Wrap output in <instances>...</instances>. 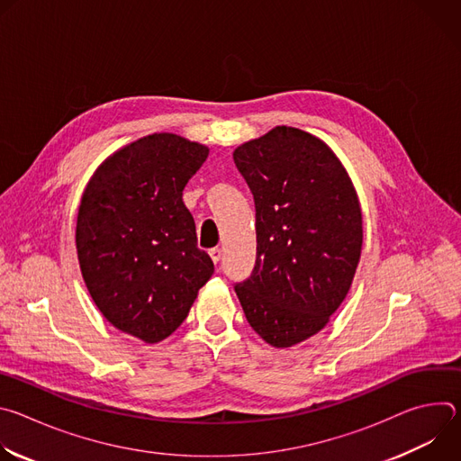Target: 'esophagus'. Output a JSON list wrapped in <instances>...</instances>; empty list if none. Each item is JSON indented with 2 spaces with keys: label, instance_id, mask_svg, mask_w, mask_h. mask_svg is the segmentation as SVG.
I'll list each match as a JSON object with an SVG mask.
<instances>
[{
  "label": "esophagus",
  "instance_id": "1",
  "mask_svg": "<svg viewBox=\"0 0 461 461\" xmlns=\"http://www.w3.org/2000/svg\"><path fill=\"white\" fill-rule=\"evenodd\" d=\"M210 257L213 258L215 265H219L221 258H222V249H221V248H212V249H210Z\"/></svg>",
  "mask_w": 461,
  "mask_h": 461
}]
</instances>
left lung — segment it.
<instances>
[{"mask_svg":"<svg viewBox=\"0 0 461 461\" xmlns=\"http://www.w3.org/2000/svg\"><path fill=\"white\" fill-rule=\"evenodd\" d=\"M255 201L257 258L235 285L253 330L277 348L326 326L345 301L363 244L352 180L317 137L277 125L233 151Z\"/></svg>","mask_w":461,"mask_h":461,"instance_id":"left-lung-1","label":"left lung"}]
</instances>
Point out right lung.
<instances>
[{
    "label": "right lung",
    "instance_id": "1",
    "mask_svg": "<svg viewBox=\"0 0 461 461\" xmlns=\"http://www.w3.org/2000/svg\"><path fill=\"white\" fill-rule=\"evenodd\" d=\"M208 153L173 133L144 137L111 155L82 196L77 249L86 286L113 326L146 343L176 330L215 270L182 201Z\"/></svg>",
    "mask_w": 461,
    "mask_h": 461
}]
</instances>
